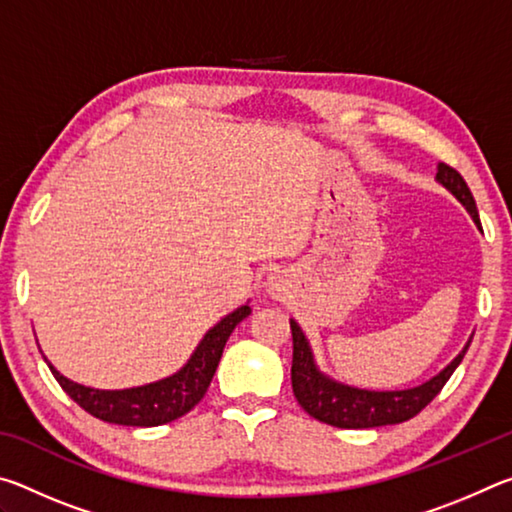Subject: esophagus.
<instances>
[{
  "mask_svg": "<svg viewBox=\"0 0 512 512\" xmlns=\"http://www.w3.org/2000/svg\"><path fill=\"white\" fill-rule=\"evenodd\" d=\"M268 291H280V284H277V277L275 275H271L268 277Z\"/></svg>",
  "mask_w": 512,
  "mask_h": 512,
  "instance_id": "esophagus-1",
  "label": "esophagus"
}]
</instances>
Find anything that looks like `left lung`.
<instances>
[{"label":"left lung","instance_id":"1","mask_svg":"<svg viewBox=\"0 0 512 512\" xmlns=\"http://www.w3.org/2000/svg\"><path fill=\"white\" fill-rule=\"evenodd\" d=\"M436 180L447 187L458 201L465 205L474 223L479 225V212H476L474 196L470 187L463 180L461 173L440 162ZM293 334V363H291V386L298 404L305 409L311 418L339 429H368V427H384V424H400L418 415L433 397H436L452 372L463 361L467 348L472 341H467L463 352L449 363L445 370H440L436 377H431L424 384L406 391H366V388H354L341 381L329 379L318 370L314 354H311L309 341L302 334L300 325L291 320Z\"/></svg>","mask_w":512,"mask_h":512}]
</instances>
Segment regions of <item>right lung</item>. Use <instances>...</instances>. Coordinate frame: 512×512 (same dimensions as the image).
<instances>
[{
    "label": "right lung",
    "mask_w": 512,
    "mask_h": 512,
    "mask_svg": "<svg viewBox=\"0 0 512 512\" xmlns=\"http://www.w3.org/2000/svg\"><path fill=\"white\" fill-rule=\"evenodd\" d=\"M246 316H250L248 305L221 318V323H216L203 336L192 357L176 375L146 386L124 388V391H99V388L74 384V381L60 375L47 359L45 361L49 363L51 375L56 377L60 388L94 418L112 424H126V427H158V424L178 420L180 415L189 413L203 400L221 361L225 341L230 339L232 329Z\"/></svg>",
    "instance_id": "right-lung-1"
}]
</instances>
